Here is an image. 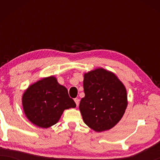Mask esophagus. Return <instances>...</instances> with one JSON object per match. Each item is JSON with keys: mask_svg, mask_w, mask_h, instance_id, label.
Segmentation results:
<instances>
[{"mask_svg": "<svg viewBox=\"0 0 160 160\" xmlns=\"http://www.w3.org/2000/svg\"><path fill=\"white\" fill-rule=\"evenodd\" d=\"M74 101H75V102H76V106H78V103H79V100H78V98H75V99H74Z\"/></svg>", "mask_w": 160, "mask_h": 160, "instance_id": "esophagus-1", "label": "esophagus"}]
</instances>
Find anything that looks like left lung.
Returning <instances> with one entry per match:
<instances>
[{
  "label": "left lung",
  "instance_id": "obj_1",
  "mask_svg": "<svg viewBox=\"0 0 160 160\" xmlns=\"http://www.w3.org/2000/svg\"><path fill=\"white\" fill-rule=\"evenodd\" d=\"M79 109L84 123L96 132L112 128L128 106L127 91L114 74L102 68L84 74Z\"/></svg>",
  "mask_w": 160,
  "mask_h": 160
}]
</instances>
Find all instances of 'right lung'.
<instances>
[{
	"instance_id": "add662e5",
	"label": "right lung",
	"mask_w": 160,
	"mask_h": 160,
	"mask_svg": "<svg viewBox=\"0 0 160 160\" xmlns=\"http://www.w3.org/2000/svg\"><path fill=\"white\" fill-rule=\"evenodd\" d=\"M22 105L28 119L43 128L55 124L65 109L76 106L67 89L59 84L53 76L43 78L28 87L23 95Z\"/></svg>"
}]
</instances>
